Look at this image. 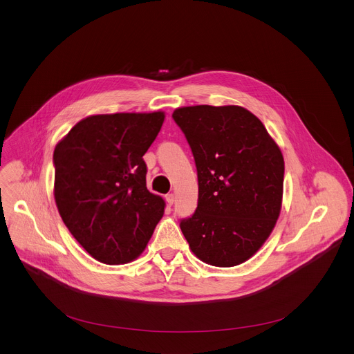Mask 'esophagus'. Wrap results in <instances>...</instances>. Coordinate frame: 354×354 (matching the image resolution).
<instances>
[{"label":"esophagus","instance_id":"1","mask_svg":"<svg viewBox=\"0 0 354 354\" xmlns=\"http://www.w3.org/2000/svg\"><path fill=\"white\" fill-rule=\"evenodd\" d=\"M165 200H167V203H168L169 206H172L174 201H175V194H174V193H168V194L165 196Z\"/></svg>","mask_w":354,"mask_h":354}]
</instances>
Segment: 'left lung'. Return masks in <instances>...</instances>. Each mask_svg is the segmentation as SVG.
Wrapping results in <instances>:
<instances>
[{"instance_id": "8db88e82", "label": "left lung", "mask_w": 354, "mask_h": 354, "mask_svg": "<svg viewBox=\"0 0 354 354\" xmlns=\"http://www.w3.org/2000/svg\"><path fill=\"white\" fill-rule=\"evenodd\" d=\"M172 118L190 145L198 180L197 207L180 230L200 261L236 266L255 255L279 218L281 151L241 106H187Z\"/></svg>"}]
</instances>
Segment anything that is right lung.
<instances>
[{
    "mask_svg": "<svg viewBox=\"0 0 354 354\" xmlns=\"http://www.w3.org/2000/svg\"><path fill=\"white\" fill-rule=\"evenodd\" d=\"M162 112L89 116L56 145L59 213L96 261L120 265L144 250L164 214L162 197L145 186L142 156L158 136Z\"/></svg>",
    "mask_w": 354,
    "mask_h": 354,
    "instance_id": "right-lung-1",
    "label": "right lung"
}]
</instances>
